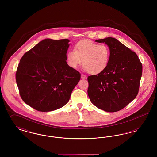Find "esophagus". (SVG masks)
Wrapping results in <instances>:
<instances>
[{"label": "esophagus", "mask_w": 157, "mask_h": 157, "mask_svg": "<svg viewBox=\"0 0 157 157\" xmlns=\"http://www.w3.org/2000/svg\"><path fill=\"white\" fill-rule=\"evenodd\" d=\"M81 78H82V79H86V78H87V76H86V75L82 74V75H81Z\"/></svg>", "instance_id": "obj_1"}]
</instances>
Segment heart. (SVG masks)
<instances>
[{
	"label": "heart",
	"instance_id": "heart-1",
	"mask_svg": "<svg viewBox=\"0 0 157 157\" xmlns=\"http://www.w3.org/2000/svg\"><path fill=\"white\" fill-rule=\"evenodd\" d=\"M111 57L109 48L106 45H99L90 40L78 42L75 51H71L67 55L68 65L76 68L82 63L85 69L92 75L103 72L108 67Z\"/></svg>",
	"mask_w": 157,
	"mask_h": 157
}]
</instances>
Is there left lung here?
<instances>
[{"label":"left lung","instance_id":"left-lung-1","mask_svg":"<svg viewBox=\"0 0 157 157\" xmlns=\"http://www.w3.org/2000/svg\"><path fill=\"white\" fill-rule=\"evenodd\" d=\"M111 51L109 63L104 71L88 77L90 102L106 112L120 111L136 97L142 66L137 55L113 37L96 40Z\"/></svg>","mask_w":157,"mask_h":157}]
</instances>
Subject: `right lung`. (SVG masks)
Returning a JSON list of instances; mask_svg holds the SVG:
<instances>
[{
  "label": "right lung",
  "mask_w": 157,
  "mask_h": 157,
  "mask_svg": "<svg viewBox=\"0 0 157 157\" xmlns=\"http://www.w3.org/2000/svg\"><path fill=\"white\" fill-rule=\"evenodd\" d=\"M67 39H45L25 53L17 67L16 81L23 101L41 112L67 104L81 74L67 62Z\"/></svg>",
  "instance_id": "right-lung-1"
}]
</instances>
